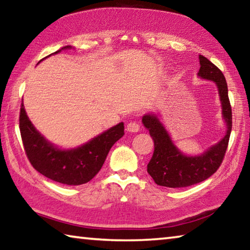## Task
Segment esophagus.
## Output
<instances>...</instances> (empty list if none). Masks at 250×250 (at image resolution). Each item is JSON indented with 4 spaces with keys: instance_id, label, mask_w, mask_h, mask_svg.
I'll return each mask as SVG.
<instances>
[{
    "instance_id": "obj_1",
    "label": "esophagus",
    "mask_w": 250,
    "mask_h": 250,
    "mask_svg": "<svg viewBox=\"0 0 250 250\" xmlns=\"http://www.w3.org/2000/svg\"><path fill=\"white\" fill-rule=\"evenodd\" d=\"M139 130H140V125L135 121H131L126 125V131H129V132H138Z\"/></svg>"
}]
</instances>
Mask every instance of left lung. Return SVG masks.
<instances>
[{"label":"left lung","instance_id":"left-lung-1","mask_svg":"<svg viewBox=\"0 0 250 250\" xmlns=\"http://www.w3.org/2000/svg\"><path fill=\"white\" fill-rule=\"evenodd\" d=\"M200 65L197 75L203 79L214 82L218 88L223 118L227 125L226 134L221 141L211 146L203 154L188 156L175 146L156 115L146 113L143 116L142 124L149 130L154 141V152L147 164V173L160 186L172 188H186L205 181L218 170L226 153L232 125L226 79L218 67L202 55H200Z\"/></svg>","mask_w":250,"mask_h":250}]
</instances>
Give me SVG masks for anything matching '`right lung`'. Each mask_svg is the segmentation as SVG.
<instances>
[{
  "instance_id": "right-lung-1",
  "label": "right lung",
  "mask_w": 250,
  "mask_h": 250,
  "mask_svg": "<svg viewBox=\"0 0 250 250\" xmlns=\"http://www.w3.org/2000/svg\"><path fill=\"white\" fill-rule=\"evenodd\" d=\"M69 48L71 46H65L62 49ZM20 131L25 153L36 171L58 183L82 185L89 182L100 171L111 146L124 137L125 125L124 122H120L83 146L62 150L48 142L35 129L26 115L22 99Z\"/></svg>"
}]
</instances>
